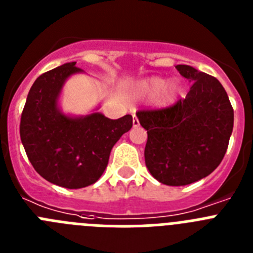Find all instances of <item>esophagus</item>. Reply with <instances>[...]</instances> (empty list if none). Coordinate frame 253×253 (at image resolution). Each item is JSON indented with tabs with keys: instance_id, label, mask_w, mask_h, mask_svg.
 <instances>
[{
	"instance_id": "obj_1",
	"label": "esophagus",
	"mask_w": 253,
	"mask_h": 253,
	"mask_svg": "<svg viewBox=\"0 0 253 253\" xmlns=\"http://www.w3.org/2000/svg\"><path fill=\"white\" fill-rule=\"evenodd\" d=\"M139 125V120H138V118L135 116V114L133 115V126H138Z\"/></svg>"
}]
</instances>
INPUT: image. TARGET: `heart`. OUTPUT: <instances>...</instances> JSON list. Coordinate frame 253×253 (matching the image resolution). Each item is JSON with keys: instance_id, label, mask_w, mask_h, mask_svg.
I'll return each instance as SVG.
<instances>
[{"instance_id": "1", "label": "heart", "mask_w": 253, "mask_h": 253, "mask_svg": "<svg viewBox=\"0 0 253 253\" xmlns=\"http://www.w3.org/2000/svg\"><path fill=\"white\" fill-rule=\"evenodd\" d=\"M135 91L138 95L149 99L158 96L161 104L167 105L175 101L177 95V84L175 82L166 84V81L161 77H148L140 80L135 84Z\"/></svg>"}]
</instances>
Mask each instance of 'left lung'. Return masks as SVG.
I'll return each instance as SVG.
<instances>
[{
	"label": "left lung",
	"instance_id": "1",
	"mask_svg": "<svg viewBox=\"0 0 253 253\" xmlns=\"http://www.w3.org/2000/svg\"><path fill=\"white\" fill-rule=\"evenodd\" d=\"M176 69L193 82L186 97L137 116L148 134L144 158L151 175L169 186H184L207 177L222 162L234 114L215 77L185 64Z\"/></svg>",
	"mask_w": 253,
	"mask_h": 253
}]
</instances>
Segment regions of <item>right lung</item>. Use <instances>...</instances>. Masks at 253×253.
<instances>
[{"label":"right lung","instance_id":"obj_1","mask_svg":"<svg viewBox=\"0 0 253 253\" xmlns=\"http://www.w3.org/2000/svg\"><path fill=\"white\" fill-rule=\"evenodd\" d=\"M84 72L76 62L35 80L20 122V138L29 161L43 178L66 189L95 184L109 162L114 144L133 126L131 115L109 119L101 113L69 116L58 99L69 76Z\"/></svg>","mask_w":253,"mask_h":253}]
</instances>
